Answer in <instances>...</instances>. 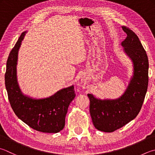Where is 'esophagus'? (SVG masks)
<instances>
[{
	"mask_svg": "<svg viewBox=\"0 0 155 155\" xmlns=\"http://www.w3.org/2000/svg\"><path fill=\"white\" fill-rule=\"evenodd\" d=\"M81 84H85V81H84V79H81Z\"/></svg>",
	"mask_w": 155,
	"mask_h": 155,
	"instance_id": "obj_1",
	"label": "esophagus"
}]
</instances>
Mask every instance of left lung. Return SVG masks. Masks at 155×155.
Listing matches in <instances>:
<instances>
[{"label":"left lung","instance_id":"8db88e82","mask_svg":"<svg viewBox=\"0 0 155 155\" xmlns=\"http://www.w3.org/2000/svg\"><path fill=\"white\" fill-rule=\"evenodd\" d=\"M127 37L121 42L124 52L133 63V75L125 92L110 100L96 98L87 94L90 113L96 129L113 132L124 126L138 115L141 109L148 84V59L138 37L125 26H122Z\"/></svg>","mask_w":155,"mask_h":155}]
</instances>
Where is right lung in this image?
I'll return each instance as SVG.
<instances>
[{"mask_svg": "<svg viewBox=\"0 0 155 155\" xmlns=\"http://www.w3.org/2000/svg\"><path fill=\"white\" fill-rule=\"evenodd\" d=\"M26 31L8 55L5 75L8 98L14 113L32 129L45 133H57L65 127L69 105L75 94L74 86L63 88L45 98H33L23 94L17 78L18 52Z\"/></svg>", "mask_w": 155, "mask_h": 155, "instance_id": "right-lung-1", "label": "right lung"}]
</instances>
